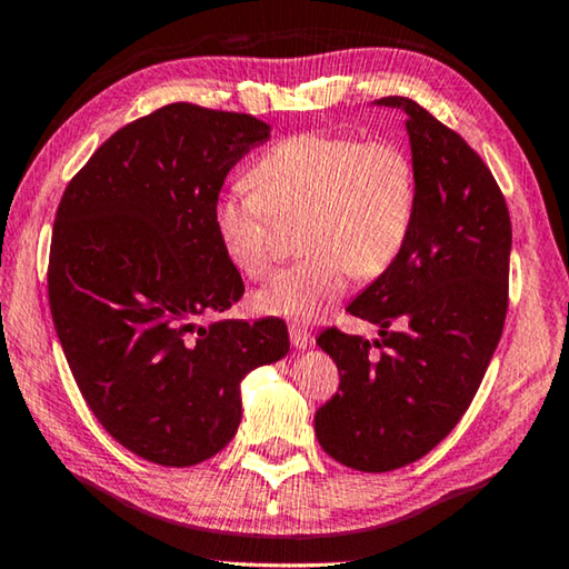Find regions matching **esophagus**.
<instances>
[{"mask_svg":"<svg viewBox=\"0 0 569 569\" xmlns=\"http://www.w3.org/2000/svg\"><path fill=\"white\" fill-rule=\"evenodd\" d=\"M290 341H292V346L295 349H310L312 346V333L308 331V328H302V326H290Z\"/></svg>","mask_w":569,"mask_h":569,"instance_id":"1","label":"esophagus"}]
</instances>
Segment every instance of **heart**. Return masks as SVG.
<instances>
[{"instance_id":"obj_1","label":"heart","mask_w":569,"mask_h":569,"mask_svg":"<svg viewBox=\"0 0 569 569\" xmlns=\"http://www.w3.org/2000/svg\"><path fill=\"white\" fill-rule=\"evenodd\" d=\"M216 200L212 226L230 267L249 279L269 274L276 218L302 212L298 264L259 290L264 316L310 323L331 312L357 277H377L408 241L418 202L410 156L390 141L346 133L292 136L271 146L251 171Z\"/></svg>"}]
</instances>
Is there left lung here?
Segmentation results:
<instances>
[{"mask_svg":"<svg viewBox=\"0 0 569 569\" xmlns=\"http://www.w3.org/2000/svg\"><path fill=\"white\" fill-rule=\"evenodd\" d=\"M377 104L408 114L413 226L392 264L349 305L380 339L339 328L318 336L341 382L318 408L316 436L326 455L359 472L400 469L447 439L482 382L508 310L510 216L490 169L418 102Z\"/></svg>","mask_w":569,"mask_h":569,"instance_id":"1","label":"left lung"}]
</instances>
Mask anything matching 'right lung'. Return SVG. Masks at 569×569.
<instances>
[{
    "instance_id": "obj_1",
    "label": "right lung",
    "mask_w": 569,
    "mask_h": 569,
    "mask_svg": "<svg viewBox=\"0 0 569 569\" xmlns=\"http://www.w3.org/2000/svg\"><path fill=\"white\" fill-rule=\"evenodd\" d=\"M269 126L189 102L97 148L56 210L48 300L87 406L163 467L216 457L241 423V380L290 351L284 320H204L241 300L212 208Z\"/></svg>"
}]
</instances>
